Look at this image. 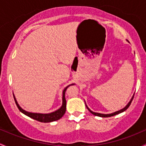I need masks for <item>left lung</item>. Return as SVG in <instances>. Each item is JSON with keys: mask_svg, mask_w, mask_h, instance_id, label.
Listing matches in <instances>:
<instances>
[{"mask_svg": "<svg viewBox=\"0 0 146 146\" xmlns=\"http://www.w3.org/2000/svg\"><path fill=\"white\" fill-rule=\"evenodd\" d=\"M133 96H134V94H133V96H132V98H131L130 101L128 103H127V105L124 107V108H122V109L119 110L118 111H116V112H112V113H110V114H102V113H98V112H93L92 110H90V108H88V106H87V105L86 104V106L87 109L88 110V111H89L90 112H91V114H93V115H96V116H98V117H112V116H114V115H118V114L119 113H121V112H123L124 111H125L127 109V108H129V106L131 105V101L133 100Z\"/></svg>", "mask_w": 146, "mask_h": 146, "instance_id": "8db88e82", "label": "left lung"}]
</instances>
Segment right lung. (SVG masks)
Returning <instances> with one entry per match:
<instances>
[{
    "instance_id": "1",
    "label": "right lung",
    "mask_w": 146,
    "mask_h": 146,
    "mask_svg": "<svg viewBox=\"0 0 146 146\" xmlns=\"http://www.w3.org/2000/svg\"><path fill=\"white\" fill-rule=\"evenodd\" d=\"M74 84H70L69 86H67V87L64 88V90L62 91V106L59 108L57 110L54 111V112H50V113H36V112H28V111L22 109L19 105L18 104L17 100L15 98V96L14 95V98H15V101L16 105H17L18 109L21 112H22L23 114H25V115L29 117L34 119L37 120V121H40V122H44V123H47V122H51V121H57V120L60 119L63 115H64L66 112V100H65V91L67 90V88H68L70 86L74 85Z\"/></svg>"
}]
</instances>
